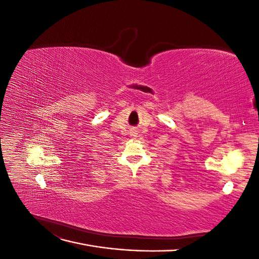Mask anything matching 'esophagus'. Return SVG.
<instances>
[{
	"label": "esophagus",
	"mask_w": 259,
	"mask_h": 259,
	"mask_svg": "<svg viewBox=\"0 0 259 259\" xmlns=\"http://www.w3.org/2000/svg\"><path fill=\"white\" fill-rule=\"evenodd\" d=\"M131 136H133V137H136V136H137V130H135V128H132V130H131Z\"/></svg>",
	"instance_id": "34e87169"
}]
</instances>
